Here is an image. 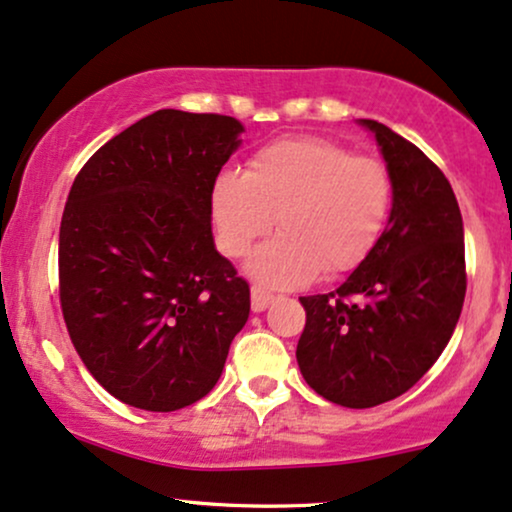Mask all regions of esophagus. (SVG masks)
Instances as JSON below:
<instances>
[{"instance_id":"34e87169","label":"esophagus","mask_w":512,"mask_h":512,"mask_svg":"<svg viewBox=\"0 0 512 512\" xmlns=\"http://www.w3.org/2000/svg\"><path fill=\"white\" fill-rule=\"evenodd\" d=\"M273 301H275L273 292H268V289H263L258 285L251 287V311H254V313L266 311V308L273 304Z\"/></svg>"}]
</instances>
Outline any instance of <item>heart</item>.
<instances>
[{"instance_id":"obj_1","label":"heart","mask_w":512,"mask_h":512,"mask_svg":"<svg viewBox=\"0 0 512 512\" xmlns=\"http://www.w3.org/2000/svg\"><path fill=\"white\" fill-rule=\"evenodd\" d=\"M394 178L380 159L353 156L327 137H282L263 144L244 173L225 170L211 187V223L225 258L246 256L249 273L273 287H296L363 266L387 230Z\"/></svg>"}]
</instances>
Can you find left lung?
<instances>
[{
  "label": "left lung",
  "instance_id": "1",
  "mask_svg": "<svg viewBox=\"0 0 512 512\" xmlns=\"http://www.w3.org/2000/svg\"><path fill=\"white\" fill-rule=\"evenodd\" d=\"M394 178L387 230L363 266L330 294L301 296L296 361L308 387L346 408L396 399L432 368L463 311V218L451 182L413 142L377 121Z\"/></svg>",
  "mask_w": 512,
  "mask_h": 512
}]
</instances>
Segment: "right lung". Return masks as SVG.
<instances>
[{
	"mask_svg": "<svg viewBox=\"0 0 512 512\" xmlns=\"http://www.w3.org/2000/svg\"><path fill=\"white\" fill-rule=\"evenodd\" d=\"M242 130L161 109L75 175L59 230L63 320L94 380L128 406L204 399L249 318V282L211 235L213 180Z\"/></svg>",
	"mask_w": 512,
	"mask_h": 512,
	"instance_id": "1",
	"label": "right lung"
}]
</instances>
